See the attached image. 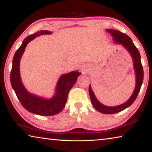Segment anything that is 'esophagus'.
Wrapping results in <instances>:
<instances>
[{
	"label": "esophagus",
	"mask_w": 152,
	"mask_h": 152,
	"mask_svg": "<svg viewBox=\"0 0 152 152\" xmlns=\"http://www.w3.org/2000/svg\"><path fill=\"white\" fill-rule=\"evenodd\" d=\"M80 71L82 74H86L88 71V67L86 65H82L80 67Z\"/></svg>",
	"instance_id": "obj_1"
}]
</instances>
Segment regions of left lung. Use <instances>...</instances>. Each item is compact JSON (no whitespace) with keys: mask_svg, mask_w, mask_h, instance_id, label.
<instances>
[{"mask_svg":"<svg viewBox=\"0 0 152 152\" xmlns=\"http://www.w3.org/2000/svg\"><path fill=\"white\" fill-rule=\"evenodd\" d=\"M107 31L111 34L113 37V39L115 43L122 45L129 51L130 55L132 56L135 74L136 83L135 89L133 91L132 95L125 102L118 105V106L108 107L101 103L95 96L94 92L91 88V86H89L88 91L90 97H91L92 104L95 108V109L100 113H104V114H114V113L121 112L123 110L127 109L135 101L136 98H137L139 92H140L141 84L143 83V70L142 65H141L140 53L139 52L137 48L133 44L131 38L125 33L120 32L119 31L117 30L107 29Z\"/></svg>","mask_w":152,"mask_h":152,"instance_id":"8db88e82","label":"left lung"}]
</instances>
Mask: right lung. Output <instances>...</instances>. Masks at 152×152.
I'll return each mask as SVG.
<instances>
[{"label":"right lung","instance_id":"right-lung-1","mask_svg":"<svg viewBox=\"0 0 152 152\" xmlns=\"http://www.w3.org/2000/svg\"><path fill=\"white\" fill-rule=\"evenodd\" d=\"M51 33L49 31L42 30L25 38L15 53L11 72V86L23 107L29 112L42 116H51L62 110L66 105L69 91L76 84L77 78L81 74L78 71H72L62 74L57 82L55 94L49 99L30 93L25 88L20 78L19 66L20 58L23 54L25 48L28 43L37 36L50 35Z\"/></svg>","mask_w":152,"mask_h":152}]
</instances>
